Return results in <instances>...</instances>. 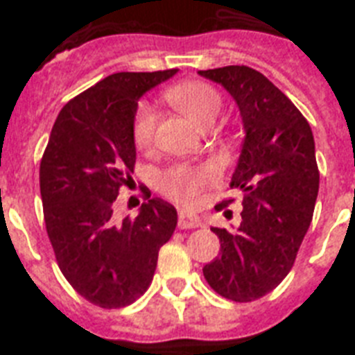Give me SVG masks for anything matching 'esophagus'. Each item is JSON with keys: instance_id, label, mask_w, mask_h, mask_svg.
<instances>
[{"instance_id": "34e87169", "label": "esophagus", "mask_w": 355, "mask_h": 355, "mask_svg": "<svg viewBox=\"0 0 355 355\" xmlns=\"http://www.w3.org/2000/svg\"><path fill=\"white\" fill-rule=\"evenodd\" d=\"M200 227V221L195 216L188 214V211H178V228H197Z\"/></svg>"}]
</instances>
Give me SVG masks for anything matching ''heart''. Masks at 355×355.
Here are the masks:
<instances>
[{
  "label": "heart",
  "instance_id": "1",
  "mask_svg": "<svg viewBox=\"0 0 355 355\" xmlns=\"http://www.w3.org/2000/svg\"><path fill=\"white\" fill-rule=\"evenodd\" d=\"M166 99L173 107L189 118L199 127H208L216 121L223 108L221 94L214 86L206 83H182L166 92ZM156 110L150 105H141L134 118V141L139 149H147L155 139ZM217 178V166L214 162H206L199 166L178 164L162 173L158 186L162 193L171 200L184 206H193L199 200V195L205 186Z\"/></svg>",
  "mask_w": 355,
  "mask_h": 355
}]
</instances>
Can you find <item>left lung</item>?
<instances>
[{"instance_id": "obj_1", "label": "left lung", "mask_w": 355, "mask_h": 355, "mask_svg": "<svg viewBox=\"0 0 355 355\" xmlns=\"http://www.w3.org/2000/svg\"><path fill=\"white\" fill-rule=\"evenodd\" d=\"M199 75L232 96L245 130L230 184L243 193L241 221L232 230L211 227L221 252L202 272L221 297L252 302L291 270L313 217L319 193L313 132L289 97L256 69L225 66Z\"/></svg>"}]
</instances>
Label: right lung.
Wrapping results in <instances>:
<instances>
[{"instance_id":"1","label":"right lung","mask_w":355,"mask_h":355,"mask_svg":"<svg viewBox=\"0 0 355 355\" xmlns=\"http://www.w3.org/2000/svg\"><path fill=\"white\" fill-rule=\"evenodd\" d=\"M177 71H121L99 80L60 110L42 156V205L57 263L99 308H125L147 291L158 250L177 228L175 206L158 197L134 219L116 214L136 162L139 97Z\"/></svg>"}]
</instances>
